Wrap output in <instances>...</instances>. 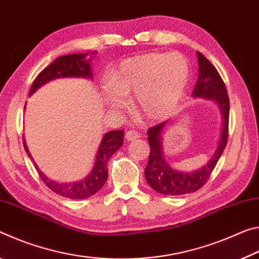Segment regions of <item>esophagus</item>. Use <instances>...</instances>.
I'll return each instance as SVG.
<instances>
[{
    "label": "esophagus",
    "mask_w": 259,
    "mask_h": 259,
    "mask_svg": "<svg viewBox=\"0 0 259 259\" xmlns=\"http://www.w3.org/2000/svg\"><path fill=\"white\" fill-rule=\"evenodd\" d=\"M140 138V135L138 132H135V131H128V132L126 133V140H128V141H133V140Z\"/></svg>",
    "instance_id": "1"
}]
</instances>
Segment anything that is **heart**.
<instances>
[{
	"label": "heart",
	"mask_w": 259,
	"mask_h": 259,
	"mask_svg": "<svg viewBox=\"0 0 259 259\" xmlns=\"http://www.w3.org/2000/svg\"><path fill=\"white\" fill-rule=\"evenodd\" d=\"M192 77L187 58L180 54L149 53L127 58L110 77L108 107L124 109L134 95L135 108L148 120H163L176 111Z\"/></svg>",
	"instance_id": "b5f03b06"
}]
</instances>
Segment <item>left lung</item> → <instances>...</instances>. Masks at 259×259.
Segmentation results:
<instances>
[{
    "instance_id": "8db88e82",
    "label": "left lung",
    "mask_w": 259,
    "mask_h": 259,
    "mask_svg": "<svg viewBox=\"0 0 259 259\" xmlns=\"http://www.w3.org/2000/svg\"><path fill=\"white\" fill-rule=\"evenodd\" d=\"M198 78L195 84L192 96L194 99H204L213 101L222 116V126L217 147L210 159L202 167L195 171H178L167 163L164 156V131L168 121L162 122L148 130V142L150 155L145 168V177L150 187L163 195H184L196 192L213 171L215 164L225 149L228 138V117H230V99L222 77L209 59L197 52Z\"/></svg>"
}]
</instances>
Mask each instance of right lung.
<instances>
[{"label": "right lung", "mask_w": 259, "mask_h": 259, "mask_svg": "<svg viewBox=\"0 0 259 259\" xmlns=\"http://www.w3.org/2000/svg\"><path fill=\"white\" fill-rule=\"evenodd\" d=\"M96 52L84 54H71L55 59L52 64L41 71L32 83L29 95H33L44 84L61 78H83L93 79L92 59ZM91 56L90 59H87ZM26 107H24V110ZM124 143V131H110L102 138L99 149L96 151L95 162L92 171L83 179L74 182H58L47 177L33 160L24 139V148L28 157L33 160L40 178L54 193L72 200H83L94 195L103 187L108 180V162L111 156Z\"/></svg>", "instance_id": "add662e5"}]
</instances>
